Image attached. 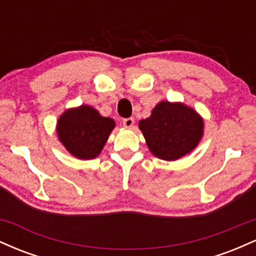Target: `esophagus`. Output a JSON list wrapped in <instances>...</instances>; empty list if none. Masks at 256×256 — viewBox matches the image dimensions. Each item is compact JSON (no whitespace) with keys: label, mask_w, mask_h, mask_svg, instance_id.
I'll list each match as a JSON object with an SVG mask.
<instances>
[{"label":"esophagus","mask_w":256,"mask_h":256,"mask_svg":"<svg viewBox=\"0 0 256 256\" xmlns=\"http://www.w3.org/2000/svg\"><path fill=\"white\" fill-rule=\"evenodd\" d=\"M134 118H128V119L122 120V125H124L126 128H134Z\"/></svg>","instance_id":"esophagus-1"}]
</instances>
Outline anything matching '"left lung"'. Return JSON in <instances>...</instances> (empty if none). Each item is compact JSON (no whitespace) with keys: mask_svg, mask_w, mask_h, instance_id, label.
<instances>
[{"mask_svg":"<svg viewBox=\"0 0 256 256\" xmlns=\"http://www.w3.org/2000/svg\"><path fill=\"white\" fill-rule=\"evenodd\" d=\"M138 128L154 156L174 161L190 154L204 137V118L183 102L160 101Z\"/></svg>","mask_w":256,"mask_h":256,"instance_id":"1","label":"left lung"}]
</instances>
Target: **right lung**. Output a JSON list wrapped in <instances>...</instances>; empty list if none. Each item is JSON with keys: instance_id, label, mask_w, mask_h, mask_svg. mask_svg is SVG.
I'll return each mask as SVG.
<instances>
[{"instance_id": "right-lung-1", "label": "right lung", "mask_w": 256, "mask_h": 256, "mask_svg": "<svg viewBox=\"0 0 256 256\" xmlns=\"http://www.w3.org/2000/svg\"><path fill=\"white\" fill-rule=\"evenodd\" d=\"M114 128L113 119L102 116L89 104H82L61 114L56 122V134L70 154L80 160H91L101 154Z\"/></svg>"}]
</instances>
